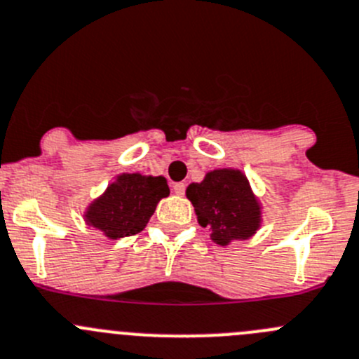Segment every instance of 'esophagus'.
I'll return each instance as SVG.
<instances>
[{"label":"esophagus","mask_w":359,"mask_h":359,"mask_svg":"<svg viewBox=\"0 0 359 359\" xmlns=\"http://www.w3.org/2000/svg\"><path fill=\"white\" fill-rule=\"evenodd\" d=\"M173 191H175V194H179V196H182V194L186 193V184H184V182L173 184Z\"/></svg>","instance_id":"34e87169"}]
</instances>
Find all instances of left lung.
Masks as SVG:
<instances>
[{
    "mask_svg": "<svg viewBox=\"0 0 359 359\" xmlns=\"http://www.w3.org/2000/svg\"><path fill=\"white\" fill-rule=\"evenodd\" d=\"M186 194L196 210L198 222L212 229V240L219 245L249 238L259 228V205L238 170L208 172L203 182L191 184Z\"/></svg>",
    "mask_w": 359,
    "mask_h": 359,
    "instance_id": "1",
    "label": "left lung"
}]
</instances>
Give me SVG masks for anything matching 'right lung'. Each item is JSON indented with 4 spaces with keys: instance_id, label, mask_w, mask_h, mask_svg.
Instances as JSON below:
<instances>
[{
    "instance_id": "add662e5",
    "label": "right lung",
    "mask_w": 359,
    "mask_h": 359,
    "mask_svg": "<svg viewBox=\"0 0 359 359\" xmlns=\"http://www.w3.org/2000/svg\"><path fill=\"white\" fill-rule=\"evenodd\" d=\"M168 194L170 187L165 177L123 173L102 198L93 201L87 208L86 219L109 238L137 235L154 214L159 200Z\"/></svg>"
}]
</instances>
